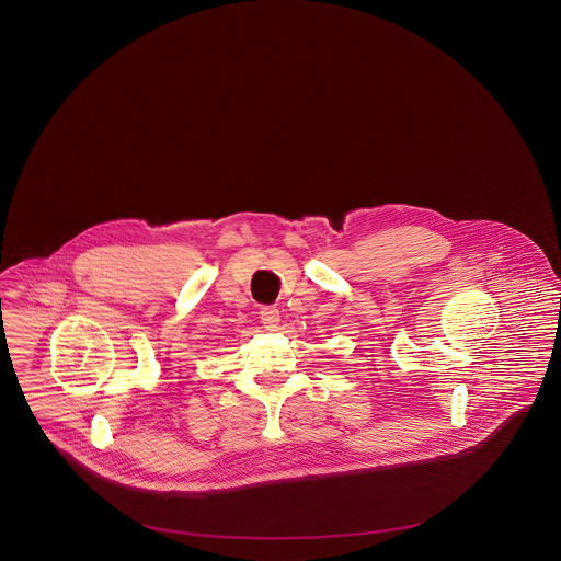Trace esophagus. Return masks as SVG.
Here are the masks:
<instances>
[{
  "label": "esophagus",
  "instance_id": "34e87169",
  "mask_svg": "<svg viewBox=\"0 0 561 561\" xmlns=\"http://www.w3.org/2000/svg\"><path fill=\"white\" fill-rule=\"evenodd\" d=\"M261 321L265 323V328H275L279 321V309L275 305L261 307Z\"/></svg>",
  "mask_w": 561,
  "mask_h": 561
}]
</instances>
